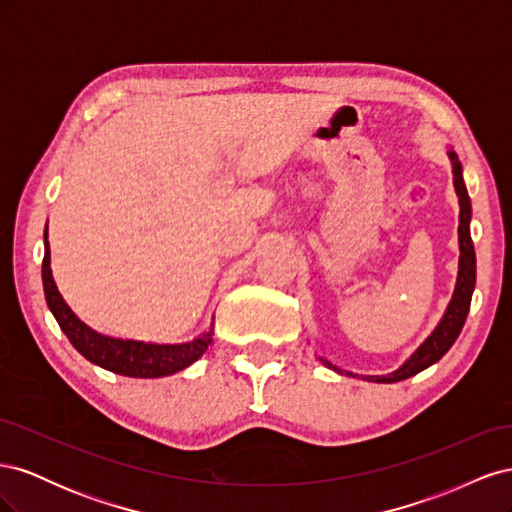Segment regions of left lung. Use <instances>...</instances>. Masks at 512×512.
I'll return each instance as SVG.
<instances>
[{"label":"left lung","mask_w":512,"mask_h":512,"mask_svg":"<svg viewBox=\"0 0 512 512\" xmlns=\"http://www.w3.org/2000/svg\"><path fill=\"white\" fill-rule=\"evenodd\" d=\"M448 158H451V162H453V181H455V190L459 196V252H461L453 301H451V305H448L442 322L438 324V329L433 331L427 337V342L410 356L406 365H401L391 376L367 378L371 382H399V380H406V378L418 374V371L427 369L429 365L442 359V356L448 352V348L455 344V339L459 337L463 324H466V318L470 312V301H472V290L476 284V254H474V243L470 237L472 205H470L466 183H463V177H461V164H459L457 153L448 151ZM329 367H333V365H329Z\"/></svg>","instance_id":"1"}]
</instances>
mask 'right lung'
Listing matches in <instances>:
<instances>
[{
	"label": "right lung",
	"mask_w": 512,
	"mask_h": 512,
	"mask_svg": "<svg viewBox=\"0 0 512 512\" xmlns=\"http://www.w3.org/2000/svg\"><path fill=\"white\" fill-rule=\"evenodd\" d=\"M42 282L46 303H49L53 316L57 318L61 331L66 333L70 344L79 350L87 361L96 363L113 374L130 376V378H160L175 374L196 359L211 344L213 329H209L203 337L194 339L190 344L181 346H153L143 342H123V339L104 337L96 331H91L87 324L72 314V309L61 299L57 286L51 275V252L49 241H46L44 260H42Z\"/></svg>",
	"instance_id": "1"
}]
</instances>
